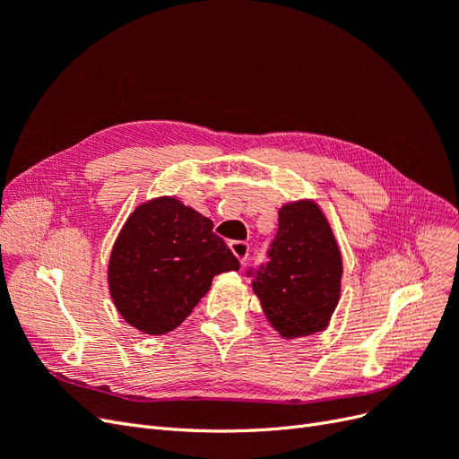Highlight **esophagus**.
Here are the masks:
<instances>
[{"instance_id":"1","label":"esophagus","mask_w":459,"mask_h":459,"mask_svg":"<svg viewBox=\"0 0 459 459\" xmlns=\"http://www.w3.org/2000/svg\"><path fill=\"white\" fill-rule=\"evenodd\" d=\"M230 248H231V253L235 255V258H238L241 262V266H243L247 256H248V243H245V241H231Z\"/></svg>"}]
</instances>
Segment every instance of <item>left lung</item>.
<instances>
[{"label": "left lung", "instance_id": "1", "mask_svg": "<svg viewBox=\"0 0 459 459\" xmlns=\"http://www.w3.org/2000/svg\"><path fill=\"white\" fill-rule=\"evenodd\" d=\"M268 262L248 270L253 290L273 329L285 339L324 331L341 295L342 258L335 235L314 201L287 203Z\"/></svg>", "mask_w": 459, "mask_h": 459}]
</instances>
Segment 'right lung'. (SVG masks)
<instances>
[{
    "instance_id": "1",
    "label": "right lung",
    "mask_w": 459,
    "mask_h": 459,
    "mask_svg": "<svg viewBox=\"0 0 459 459\" xmlns=\"http://www.w3.org/2000/svg\"><path fill=\"white\" fill-rule=\"evenodd\" d=\"M214 224L174 197L140 204L108 260V290L120 316L147 335L176 329L208 293L212 277L239 270Z\"/></svg>"
}]
</instances>
